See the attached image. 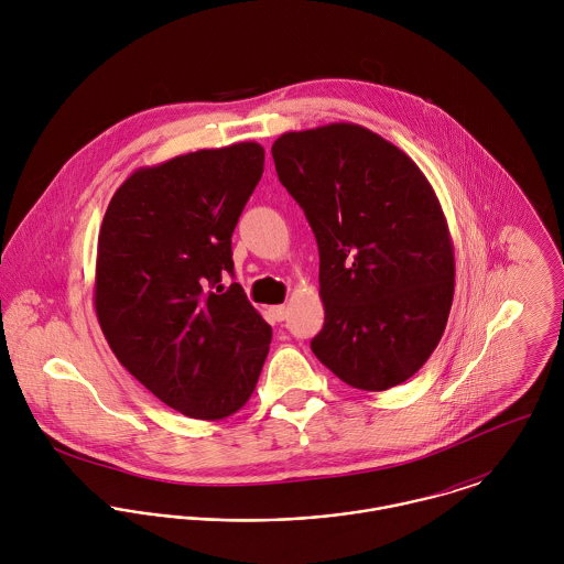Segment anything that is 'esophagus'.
<instances>
[{
  "label": "esophagus",
  "mask_w": 564,
  "mask_h": 564,
  "mask_svg": "<svg viewBox=\"0 0 564 564\" xmlns=\"http://www.w3.org/2000/svg\"><path fill=\"white\" fill-rule=\"evenodd\" d=\"M269 311H271L275 322H284L289 317V306H271Z\"/></svg>",
  "instance_id": "esophagus-1"
}]
</instances>
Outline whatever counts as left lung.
Segmentation results:
<instances>
[{
	"instance_id": "obj_1",
	"label": "left lung",
	"mask_w": 564,
	"mask_h": 564,
	"mask_svg": "<svg viewBox=\"0 0 564 564\" xmlns=\"http://www.w3.org/2000/svg\"><path fill=\"white\" fill-rule=\"evenodd\" d=\"M271 154L319 245L315 356L360 391L402 384L436 349L454 302V242L432 184L356 123L286 132Z\"/></svg>"
}]
</instances>
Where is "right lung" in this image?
Here are the masks:
<instances>
[{
	"instance_id": "obj_1",
	"label": "right lung",
	"mask_w": 564,
	"mask_h": 564,
	"mask_svg": "<svg viewBox=\"0 0 564 564\" xmlns=\"http://www.w3.org/2000/svg\"><path fill=\"white\" fill-rule=\"evenodd\" d=\"M262 169L253 141L141 166L99 228V327L117 360L191 419L241 410L269 354L271 325L241 284H219L235 273L232 232Z\"/></svg>"
}]
</instances>
